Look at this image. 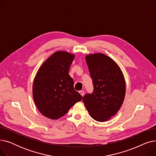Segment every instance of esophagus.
Returning a JSON list of instances; mask_svg holds the SVG:
<instances>
[{
  "label": "esophagus",
  "instance_id": "obj_1",
  "mask_svg": "<svg viewBox=\"0 0 156 156\" xmlns=\"http://www.w3.org/2000/svg\"><path fill=\"white\" fill-rule=\"evenodd\" d=\"M79 93L81 94V96L83 97V95H84V91L80 90V91H79Z\"/></svg>",
  "mask_w": 156,
  "mask_h": 156
}]
</instances>
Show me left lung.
I'll list each match as a JSON object with an SVG mask.
<instances>
[{
  "label": "left lung",
  "mask_w": 156,
  "mask_h": 156,
  "mask_svg": "<svg viewBox=\"0 0 156 156\" xmlns=\"http://www.w3.org/2000/svg\"><path fill=\"white\" fill-rule=\"evenodd\" d=\"M85 59L94 88L92 94L84 95L83 101L90 116L104 122L115 115L124 101L123 74L118 65L104 54H88Z\"/></svg>",
  "instance_id": "left-lung-1"
}]
</instances>
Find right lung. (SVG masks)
Masks as SVG:
<instances>
[{
    "label": "right lung",
    "mask_w": 156,
    "mask_h": 156,
    "mask_svg": "<svg viewBox=\"0 0 156 156\" xmlns=\"http://www.w3.org/2000/svg\"><path fill=\"white\" fill-rule=\"evenodd\" d=\"M75 55L57 51L39 68L33 85V97L40 112L57 119L65 115L72 106L83 97L74 89L69 75Z\"/></svg>",
    "instance_id": "obj_1"
}]
</instances>
